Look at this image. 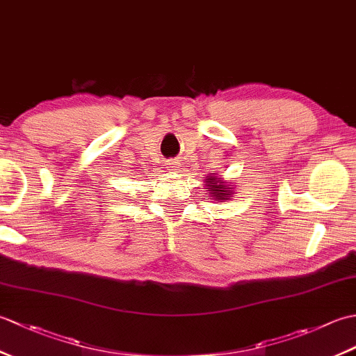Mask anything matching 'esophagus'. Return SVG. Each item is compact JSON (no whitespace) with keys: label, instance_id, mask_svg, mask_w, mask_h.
Segmentation results:
<instances>
[{"label":"esophagus","instance_id":"1","mask_svg":"<svg viewBox=\"0 0 356 356\" xmlns=\"http://www.w3.org/2000/svg\"><path fill=\"white\" fill-rule=\"evenodd\" d=\"M166 168H168L170 171H177L179 170V162L176 161V159H170V161L166 162Z\"/></svg>","mask_w":356,"mask_h":356}]
</instances>
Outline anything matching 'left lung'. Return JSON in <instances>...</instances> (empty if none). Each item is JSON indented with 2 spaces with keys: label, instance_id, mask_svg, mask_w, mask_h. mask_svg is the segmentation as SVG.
<instances>
[{
  "label": "left lung",
  "instance_id": "8db88e82",
  "mask_svg": "<svg viewBox=\"0 0 356 356\" xmlns=\"http://www.w3.org/2000/svg\"><path fill=\"white\" fill-rule=\"evenodd\" d=\"M207 182H208V190L211 191L209 193L211 197H214L216 200H226L228 197H231V193H229L231 188H229V185L226 186L225 185L226 182H223L222 179L208 176ZM205 190H207V188H205Z\"/></svg>",
  "mask_w": 356,
  "mask_h": 356
}]
</instances>
